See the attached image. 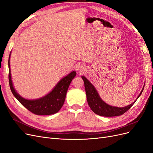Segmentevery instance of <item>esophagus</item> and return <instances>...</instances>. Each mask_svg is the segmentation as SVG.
Instances as JSON below:
<instances>
[{
    "instance_id": "34e87169",
    "label": "esophagus",
    "mask_w": 153,
    "mask_h": 153,
    "mask_svg": "<svg viewBox=\"0 0 153 153\" xmlns=\"http://www.w3.org/2000/svg\"><path fill=\"white\" fill-rule=\"evenodd\" d=\"M78 69H79V70H82V69H83V67L82 66H80L79 68H78Z\"/></svg>"
}]
</instances>
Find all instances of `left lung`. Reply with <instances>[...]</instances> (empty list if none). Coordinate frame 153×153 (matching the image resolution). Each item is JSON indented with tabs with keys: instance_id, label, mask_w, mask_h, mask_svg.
Returning <instances> with one entry per match:
<instances>
[{
	"instance_id": "1",
	"label": "left lung",
	"mask_w": 153,
	"mask_h": 153,
	"mask_svg": "<svg viewBox=\"0 0 153 153\" xmlns=\"http://www.w3.org/2000/svg\"><path fill=\"white\" fill-rule=\"evenodd\" d=\"M82 78L84 82L88 105L95 114L100 115V116L114 117L121 115L130 108L135 102V101L131 104L124 106V107H117V106H110L101 100L94 86L84 76H82ZM143 90V87L137 99L139 98Z\"/></svg>"
}]
</instances>
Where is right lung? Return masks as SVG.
<instances>
[{
  "label": "right lung",
  "instance_id": "1",
  "mask_svg": "<svg viewBox=\"0 0 153 153\" xmlns=\"http://www.w3.org/2000/svg\"><path fill=\"white\" fill-rule=\"evenodd\" d=\"M10 56L11 53L10 54L8 61L9 82H10L11 91L14 96L23 106L34 114L47 115L58 112L62 108L65 101L66 93L70 83L76 75L75 71H72L67 76L62 78L48 94L38 99L27 100L18 94L13 87L10 64Z\"/></svg>",
  "mask_w": 153,
  "mask_h": 153
}]
</instances>
